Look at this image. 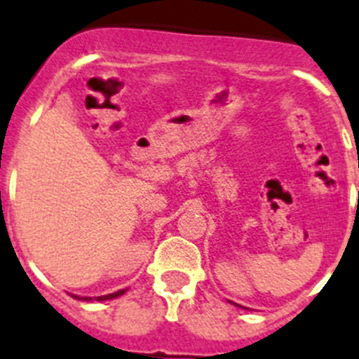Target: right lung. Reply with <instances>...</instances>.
<instances>
[{"instance_id":"add662e5","label":"right lung","mask_w":359,"mask_h":359,"mask_svg":"<svg viewBox=\"0 0 359 359\" xmlns=\"http://www.w3.org/2000/svg\"><path fill=\"white\" fill-rule=\"evenodd\" d=\"M126 290L127 289H122V290H116V292H113V294H108V296H99V297H95V301L115 299V297H118V296H122V294H126ZM72 297H76V299H83V301H92L93 299V297H78V296H72Z\"/></svg>"}]
</instances>
